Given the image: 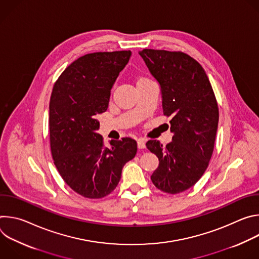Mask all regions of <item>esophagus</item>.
<instances>
[{"label": "esophagus", "mask_w": 259, "mask_h": 259, "mask_svg": "<svg viewBox=\"0 0 259 259\" xmlns=\"http://www.w3.org/2000/svg\"><path fill=\"white\" fill-rule=\"evenodd\" d=\"M145 142H146V140L144 138H139L137 140V146H138L139 150L144 149V147H145Z\"/></svg>", "instance_id": "esophagus-1"}]
</instances>
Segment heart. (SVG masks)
I'll return each instance as SVG.
<instances>
[{"instance_id": "b5f03b06", "label": "heart", "mask_w": 259, "mask_h": 259, "mask_svg": "<svg viewBox=\"0 0 259 259\" xmlns=\"http://www.w3.org/2000/svg\"><path fill=\"white\" fill-rule=\"evenodd\" d=\"M142 80H144V78H140V79L138 80V82H139V81H142Z\"/></svg>"}]
</instances>
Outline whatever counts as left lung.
<instances>
[{"label": "left lung", "instance_id": "left-lung-1", "mask_svg": "<svg viewBox=\"0 0 259 259\" xmlns=\"http://www.w3.org/2000/svg\"><path fill=\"white\" fill-rule=\"evenodd\" d=\"M160 85L165 116H171L172 141L146 142L159 159L151 179L168 194L192 188L206 171L218 126V105L202 65L182 52L143 49L138 52Z\"/></svg>", "mask_w": 259, "mask_h": 259}]
</instances>
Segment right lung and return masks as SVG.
Wrapping results in <instances>:
<instances>
[{"label": "right lung", "instance_id": "add662e5", "mask_svg": "<svg viewBox=\"0 0 259 259\" xmlns=\"http://www.w3.org/2000/svg\"><path fill=\"white\" fill-rule=\"evenodd\" d=\"M132 52H96L73 61L56 81L49 104L50 145L54 164L79 195L99 199L112 193L124 165L137 152L130 137L103 145L97 116L107 109L120 71Z\"/></svg>", "mask_w": 259, "mask_h": 259}]
</instances>
